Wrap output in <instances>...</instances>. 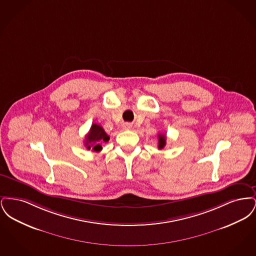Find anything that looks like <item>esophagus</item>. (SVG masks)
<instances>
[{
  "mask_svg": "<svg viewBox=\"0 0 256 256\" xmlns=\"http://www.w3.org/2000/svg\"><path fill=\"white\" fill-rule=\"evenodd\" d=\"M132 128V126L130 122H124L122 124V128L124 130H130Z\"/></svg>",
  "mask_w": 256,
  "mask_h": 256,
  "instance_id": "1",
  "label": "esophagus"
}]
</instances>
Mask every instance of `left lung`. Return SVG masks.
<instances>
[{"mask_svg": "<svg viewBox=\"0 0 256 256\" xmlns=\"http://www.w3.org/2000/svg\"><path fill=\"white\" fill-rule=\"evenodd\" d=\"M166 145V136L164 134H158V148L161 150Z\"/></svg>", "mask_w": 256, "mask_h": 256, "instance_id": "8db88e82", "label": "left lung"}]
</instances>
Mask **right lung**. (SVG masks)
Returning <instances> with one entry per match:
<instances>
[{
    "mask_svg": "<svg viewBox=\"0 0 256 256\" xmlns=\"http://www.w3.org/2000/svg\"><path fill=\"white\" fill-rule=\"evenodd\" d=\"M110 136L104 132L102 126L93 124L89 132L86 136L84 146L87 150H92V152H98L102 150V142H108Z\"/></svg>",
    "mask_w": 256,
    "mask_h": 256,
    "instance_id": "right-lung-1",
    "label": "right lung"
}]
</instances>
